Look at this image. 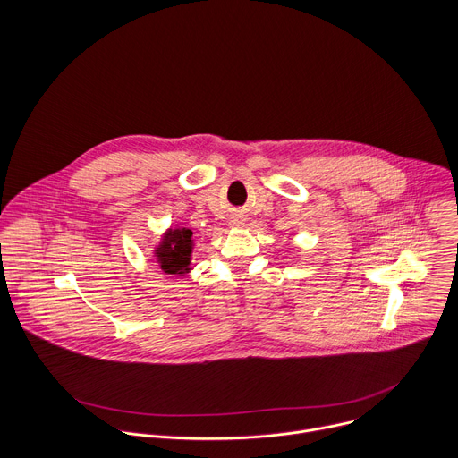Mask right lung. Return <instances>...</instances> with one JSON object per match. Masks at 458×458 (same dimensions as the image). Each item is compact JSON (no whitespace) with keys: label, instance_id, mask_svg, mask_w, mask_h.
<instances>
[{"label":"right lung","instance_id":"1","mask_svg":"<svg viewBox=\"0 0 458 458\" xmlns=\"http://www.w3.org/2000/svg\"><path fill=\"white\" fill-rule=\"evenodd\" d=\"M194 233L189 227L176 225L167 227L160 236V242L153 249V258L165 275L185 276L192 271Z\"/></svg>","mask_w":458,"mask_h":458}]
</instances>
